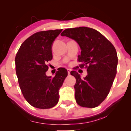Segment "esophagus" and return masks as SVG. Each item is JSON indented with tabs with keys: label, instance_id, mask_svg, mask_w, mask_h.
<instances>
[{
	"label": "esophagus",
	"instance_id": "1",
	"mask_svg": "<svg viewBox=\"0 0 131 131\" xmlns=\"http://www.w3.org/2000/svg\"><path fill=\"white\" fill-rule=\"evenodd\" d=\"M70 71H71V70L70 69H67V72H68V74H70Z\"/></svg>",
	"mask_w": 131,
	"mask_h": 131
}]
</instances>
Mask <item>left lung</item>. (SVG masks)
<instances>
[{
    "mask_svg": "<svg viewBox=\"0 0 131 131\" xmlns=\"http://www.w3.org/2000/svg\"><path fill=\"white\" fill-rule=\"evenodd\" d=\"M74 39L79 45L81 53L78 68L87 69L83 79L76 71L70 74L76 79L75 99L80 106L94 108L108 95L117 73L118 58L116 49L97 30L86 27L67 28L61 34Z\"/></svg>",
    "mask_w": 131,
    "mask_h": 131,
    "instance_id": "1",
    "label": "left lung"
}]
</instances>
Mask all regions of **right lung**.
I'll list each match as a JSON object with an SVG mask.
<instances>
[{"mask_svg":"<svg viewBox=\"0 0 131 131\" xmlns=\"http://www.w3.org/2000/svg\"><path fill=\"white\" fill-rule=\"evenodd\" d=\"M62 29L37 32L21 44L15 57L19 86L26 101L36 108L54 107L59 89L67 76V70L59 68L53 78L47 76L48 62L52 59V45Z\"/></svg>","mask_w":131,"mask_h":131,"instance_id":"obj_1","label":"right lung"}]
</instances>
